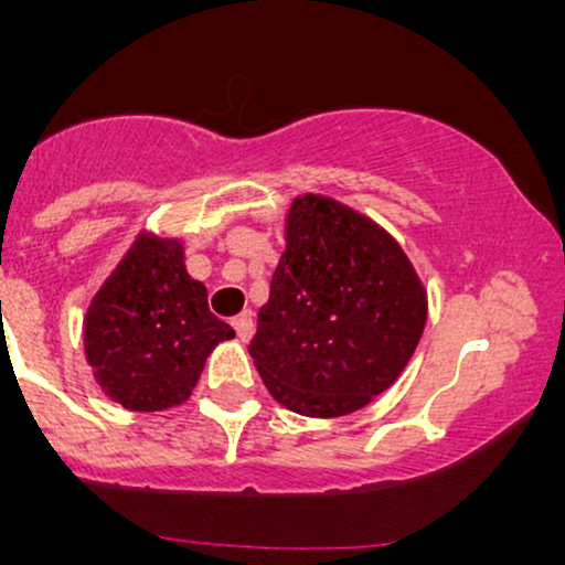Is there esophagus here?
Masks as SVG:
<instances>
[{
	"mask_svg": "<svg viewBox=\"0 0 565 565\" xmlns=\"http://www.w3.org/2000/svg\"><path fill=\"white\" fill-rule=\"evenodd\" d=\"M231 323H233V329H236L238 340H242V342H246L252 334H255V319H252V310H244V313H238Z\"/></svg>",
	"mask_w": 565,
	"mask_h": 565,
	"instance_id": "34e87169",
	"label": "esophagus"
}]
</instances>
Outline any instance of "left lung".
Listing matches in <instances>:
<instances>
[{
	"label": "left lung",
	"instance_id": "left-lung-1",
	"mask_svg": "<svg viewBox=\"0 0 565 565\" xmlns=\"http://www.w3.org/2000/svg\"><path fill=\"white\" fill-rule=\"evenodd\" d=\"M425 319V287L391 233L308 193L289 210L249 355L278 404L342 417L398 380Z\"/></svg>",
	"mask_w": 565,
	"mask_h": 565
}]
</instances>
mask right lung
<instances>
[{
  "label": "right lung",
  "mask_w": 565,
  "mask_h": 565,
  "mask_svg": "<svg viewBox=\"0 0 565 565\" xmlns=\"http://www.w3.org/2000/svg\"><path fill=\"white\" fill-rule=\"evenodd\" d=\"M233 329L188 276L178 238L140 236L84 316V353L97 385L129 412L188 401L206 355Z\"/></svg>",
  "instance_id": "1"
}]
</instances>
